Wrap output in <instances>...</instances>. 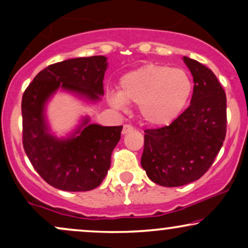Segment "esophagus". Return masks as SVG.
I'll return each instance as SVG.
<instances>
[{"label": "esophagus", "instance_id": "1", "mask_svg": "<svg viewBox=\"0 0 248 248\" xmlns=\"http://www.w3.org/2000/svg\"><path fill=\"white\" fill-rule=\"evenodd\" d=\"M134 129L133 126H130V124H124V128H122V134H127L129 132H132V130Z\"/></svg>", "mask_w": 248, "mask_h": 248}]
</instances>
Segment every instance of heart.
Wrapping results in <instances>:
<instances>
[{
    "label": "heart",
    "mask_w": 248,
    "mask_h": 248,
    "mask_svg": "<svg viewBox=\"0 0 248 248\" xmlns=\"http://www.w3.org/2000/svg\"><path fill=\"white\" fill-rule=\"evenodd\" d=\"M191 92V80L183 70L147 64L122 77L119 94H110L108 100L115 108H124L126 102L139 106L144 122L166 126L181 114Z\"/></svg>",
    "instance_id": "heart-1"
}]
</instances>
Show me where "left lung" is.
<instances>
[{"instance_id": "8db88e82", "label": "left lung", "mask_w": 248, "mask_h": 248, "mask_svg": "<svg viewBox=\"0 0 248 248\" xmlns=\"http://www.w3.org/2000/svg\"><path fill=\"white\" fill-rule=\"evenodd\" d=\"M190 106L169 126L144 130L141 166L154 183L181 186L197 181L212 166L226 136V94L211 70L191 58Z\"/></svg>"}]
</instances>
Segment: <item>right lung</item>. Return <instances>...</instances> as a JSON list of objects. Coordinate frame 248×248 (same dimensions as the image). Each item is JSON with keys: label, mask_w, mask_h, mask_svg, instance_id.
<instances>
[{"label": "right lung", "mask_w": 248, "mask_h": 248, "mask_svg": "<svg viewBox=\"0 0 248 248\" xmlns=\"http://www.w3.org/2000/svg\"><path fill=\"white\" fill-rule=\"evenodd\" d=\"M106 57L73 58L51 64L37 75L22 98V141L24 152L47 184L64 191L95 189L106 177L110 156L121 136L122 126L102 127L84 121L79 135L58 140L47 133L44 104L62 86L98 100L104 95Z\"/></svg>", "instance_id": "obj_1"}]
</instances>
